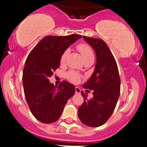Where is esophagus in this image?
<instances>
[{
  "instance_id": "1",
  "label": "esophagus",
  "mask_w": 147,
  "mask_h": 147,
  "mask_svg": "<svg viewBox=\"0 0 147 147\" xmlns=\"http://www.w3.org/2000/svg\"><path fill=\"white\" fill-rule=\"evenodd\" d=\"M80 91L81 90L79 87H75V93H76V94H80Z\"/></svg>"
}]
</instances>
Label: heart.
I'll return each instance as SVG.
<instances>
[{"label":"heart","mask_w":147,"mask_h":147,"mask_svg":"<svg viewBox=\"0 0 147 147\" xmlns=\"http://www.w3.org/2000/svg\"><path fill=\"white\" fill-rule=\"evenodd\" d=\"M78 50L82 55L83 60H86L89 58H94V52H93L92 49L90 45L85 43H81L79 44L77 47ZM68 51L67 50H65L63 53L62 54L61 57H60V63H64L66 60L67 55ZM66 78L69 82L74 83V84H77L80 82V76L79 74L75 72V71H69L66 74Z\"/></svg>","instance_id":"obj_1"}]
</instances>
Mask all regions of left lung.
I'll list each match as a JSON object with an SVG mask.
<instances>
[{
	"mask_svg": "<svg viewBox=\"0 0 147 147\" xmlns=\"http://www.w3.org/2000/svg\"><path fill=\"white\" fill-rule=\"evenodd\" d=\"M83 38L95 51L97 62L91 78L82 86L93 90V98L88 100L81 91L84 102L78 108V116L85 125L97 127L105 124L113 113L120 94L121 82L116 60L105 41L86 36Z\"/></svg>",
	"mask_w": 147,
	"mask_h": 147,
	"instance_id": "1",
	"label": "left lung"
}]
</instances>
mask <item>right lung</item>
I'll use <instances>...</instances> for the list:
<instances>
[{
    "instance_id": "1",
    "label": "right lung",
    "mask_w": 147,
    "mask_h": 147,
    "mask_svg": "<svg viewBox=\"0 0 147 147\" xmlns=\"http://www.w3.org/2000/svg\"><path fill=\"white\" fill-rule=\"evenodd\" d=\"M80 38L78 34L46 36L26 59L23 72L25 96L33 116L44 124L57 121L66 102L75 94L73 84L64 80L57 87L50 82L49 78L60 67L63 52Z\"/></svg>"
}]
</instances>
